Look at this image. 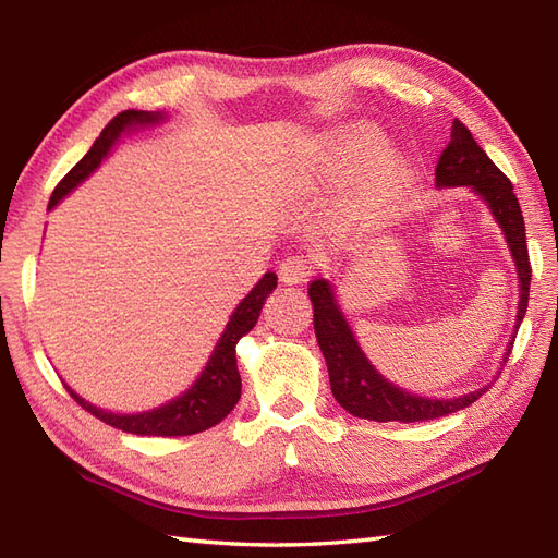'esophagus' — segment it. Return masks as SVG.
Listing matches in <instances>:
<instances>
[{"label": "esophagus", "instance_id": "1", "mask_svg": "<svg viewBox=\"0 0 558 558\" xmlns=\"http://www.w3.org/2000/svg\"><path fill=\"white\" fill-rule=\"evenodd\" d=\"M310 263L302 258V256H291L286 258L281 265H279V281L286 283V286H298V283H305L307 277L312 275L310 272Z\"/></svg>", "mask_w": 558, "mask_h": 558}]
</instances>
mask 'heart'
Wrapping results in <instances>:
<instances>
[{
    "instance_id": "1",
    "label": "heart",
    "mask_w": 558,
    "mask_h": 558,
    "mask_svg": "<svg viewBox=\"0 0 558 558\" xmlns=\"http://www.w3.org/2000/svg\"><path fill=\"white\" fill-rule=\"evenodd\" d=\"M384 132L356 123L337 130L318 144V156L330 172L344 174L384 146ZM373 156V155H372ZM374 157V156H373ZM414 179V158L402 150H380L367 160L356 183V205L363 211H381L408 191Z\"/></svg>"
}]
</instances>
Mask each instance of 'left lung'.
<instances>
[{
	"label": "left lung",
	"mask_w": 558,
	"mask_h": 558,
	"mask_svg": "<svg viewBox=\"0 0 558 558\" xmlns=\"http://www.w3.org/2000/svg\"><path fill=\"white\" fill-rule=\"evenodd\" d=\"M435 185L437 191L470 189L484 202L486 209L492 211L505 242H508L519 279V302L514 332L500 359L502 369L512 351L523 314H526L531 286L526 226H523L519 199L514 195L510 179L498 170L492 158L480 148V144L472 140L470 130L459 121V118L451 123L449 146L442 150L440 162H437ZM310 298L314 305L316 342L328 365L332 396L353 416L381 421V424L384 421L414 424V421H428L459 412L475 402L482 393H486V388L492 386L488 384L453 398H428L412 393L408 388L388 381L379 369L369 363L356 340V335H353L349 326L340 302H337V291L330 279H314L310 283Z\"/></svg>",
	"instance_id": "left-lung-1"
}]
</instances>
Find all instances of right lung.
Instances as JSON below:
<instances>
[{
  "mask_svg": "<svg viewBox=\"0 0 558 558\" xmlns=\"http://www.w3.org/2000/svg\"><path fill=\"white\" fill-rule=\"evenodd\" d=\"M165 121H167L165 111L128 109L123 113H118L102 130V134L95 140L88 154L83 156L72 167L70 174L56 185V191L48 202V211L56 209L66 195H70L74 189H78V185L86 181L99 165H102V160L113 150V146L121 142L123 134L156 128ZM275 289H277V275L265 272L260 281L253 286V289L246 293V298H242L240 305L230 314L228 324L221 337H218L211 356L207 365L202 367L197 379L185 388L183 393L158 404L154 410L132 412V414L111 412L105 408H97V404L88 402L86 398H81L70 384H64V388L83 410H88L99 421H105V424L113 428H121L134 435H154V437L195 435L216 424H221L242 396V379L238 369V342L258 324L265 300Z\"/></svg>",
  "mask_w": 558,
  "mask_h": 558,
  "instance_id": "add662e5",
  "label": "right lung"
}]
</instances>
